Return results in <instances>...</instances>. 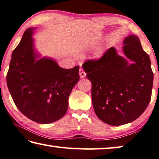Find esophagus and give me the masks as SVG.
<instances>
[{
  "mask_svg": "<svg viewBox=\"0 0 159 159\" xmlns=\"http://www.w3.org/2000/svg\"><path fill=\"white\" fill-rule=\"evenodd\" d=\"M79 75H80V78H84L85 76V75H86L85 72L84 71V70L82 68H80V69H79Z\"/></svg>",
  "mask_w": 159,
  "mask_h": 159,
  "instance_id": "1",
  "label": "esophagus"
}]
</instances>
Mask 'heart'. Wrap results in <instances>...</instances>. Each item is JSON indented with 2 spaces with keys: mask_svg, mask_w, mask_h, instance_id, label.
<instances>
[{
  "mask_svg": "<svg viewBox=\"0 0 159 159\" xmlns=\"http://www.w3.org/2000/svg\"><path fill=\"white\" fill-rule=\"evenodd\" d=\"M98 54V55H99V54Z\"/></svg>",
  "mask_w": 159,
  "mask_h": 159,
  "instance_id": "b5f03b06",
  "label": "heart"
}]
</instances>
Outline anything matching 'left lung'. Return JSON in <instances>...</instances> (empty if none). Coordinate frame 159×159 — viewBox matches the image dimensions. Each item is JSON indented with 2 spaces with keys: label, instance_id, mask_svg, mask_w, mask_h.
Instances as JSON below:
<instances>
[{
  "label": "left lung",
  "instance_id": "left-lung-1",
  "mask_svg": "<svg viewBox=\"0 0 159 159\" xmlns=\"http://www.w3.org/2000/svg\"><path fill=\"white\" fill-rule=\"evenodd\" d=\"M123 51L134 64H128L114 47L102 56L84 62L86 76L92 83V101L100 120L112 126L135 120L147 109L152 98L153 74L149 56L139 39L130 35Z\"/></svg>",
  "mask_w": 159,
  "mask_h": 159
}]
</instances>
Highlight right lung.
Returning <instances> with one entry per match:
<instances>
[{"label":"right lung","instance_id":"1","mask_svg":"<svg viewBox=\"0 0 159 159\" xmlns=\"http://www.w3.org/2000/svg\"><path fill=\"white\" fill-rule=\"evenodd\" d=\"M26 30L12 54L7 85L15 104L22 114L40 124L64 116L69 97L79 80V66L62 69L50 59L35 61L32 34Z\"/></svg>","mask_w":159,"mask_h":159}]
</instances>
